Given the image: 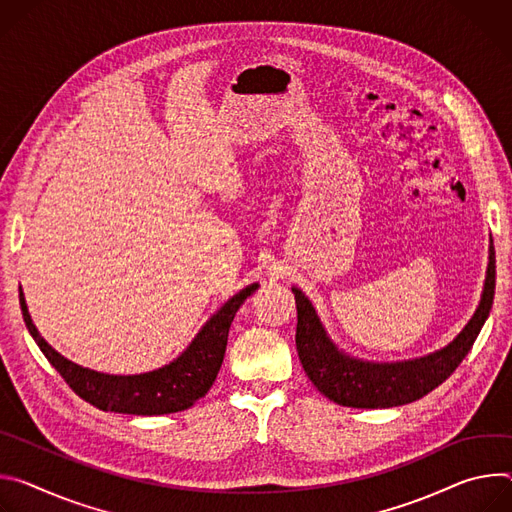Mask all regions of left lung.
Masks as SVG:
<instances>
[{
  "mask_svg": "<svg viewBox=\"0 0 512 512\" xmlns=\"http://www.w3.org/2000/svg\"><path fill=\"white\" fill-rule=\"evenodd\" d=\"M494 282L496 260L490 240L484 291L468 325L445 348L403 362H368L344 354L329 339L311 301L293 287L297 303L295 342L299 360L317 390L342 407L390 409L413 403L445 382L468 356L490 315Z\"/></svg>",
  "mask_w": 512,
  "mask_h": 512,
  "instance_id": "1",
  "label": "left lung"
}]
</instances>
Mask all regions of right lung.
Returning <instances> with one entry per match:
<instances>
[{"label": "right lung", "mask_w": 512, "mask_h": 512, "mask_svg": "<svg viewBox=\"0 0 512 512\" xmlns=\"http://www.w3.org/2000/svg\"><path fill=\"white\" fill-rule=\"evenodd\" d=\"M258 287V282L248 285L227 301L219 311H215L177 360L152 372L128 376L103 374L83 368L67 360L56 350H52L44 342V337L38 333L36 325L32 323L22 287L20 307L26 327L38 348L42 350V354L46 356V360L65 378V382L83 401L109 413L166 415L193 407L201 396L207 394L221 368L230 325L238 309Z\"/></svg>", "instance_id": "obj_1"}]
</instances>
